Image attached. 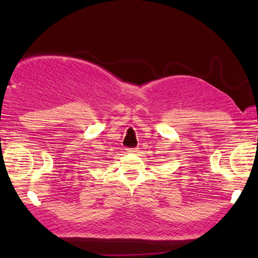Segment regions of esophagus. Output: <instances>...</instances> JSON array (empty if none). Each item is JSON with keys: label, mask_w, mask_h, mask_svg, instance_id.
<instances>
[{"label": "esophagus", "mask_w": 258, "mask_h": 258, "mask_svg": "<svg viewBox=\"0 0 258 258\" xmlns=\"http://www.w3.org/2000/svg\"><path fill=\"white\" fill-rule=\"evenodd\" d=\"M137 150H139V148H128V149H126V151L130 154H135L137 153Z\"/></svg>", "instance_id": "1"}]
</instances>
